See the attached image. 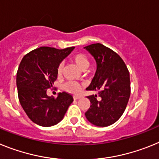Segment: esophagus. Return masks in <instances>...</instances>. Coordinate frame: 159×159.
Wrapping results in <instances>:
<instances>
[{
	"label": "esophagus",
	"mask_w": 159,
	"mask_h": 159,
	"mask_svg": "<svg viewBox=\"0 0 159 159\" xmlns=\"http://www.w3.org/2000/svg\"><path fill=\"white\" fill-rule=\"evenodd\" d=\"M73 99H75V100H76V99H80V96H79V95H74V96H73Z\"/></svg>",
	"instance_id": "esophagus-1"
}]
</instances>
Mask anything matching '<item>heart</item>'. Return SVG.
Listing matches in <instances>:
<instances>
[{"label": "heart", "mask_w": 159, "mask_h": 159, "mask_svg": "<svg viewBox=\"0 0 159 159\" xmlns=\"http://www.w3.org/2000/svg\"><path fill=\"white\" fill-rule=\"evenodd\" d=\"M72 60L75 62V64L78 66V67L82 71H86L90 65V61L88 59V57L84 54H75L72 57ZM64 63H60L58 66V68H57V73L58 75H60L62 74L63 70H64ZM64 88L67 90L68 92H71V93H78L81 89L80 84H78L76 82H72V81H70V82L66 83L65 85H64Z\"/></svg>", "instance_id": "1"}]
</instances>
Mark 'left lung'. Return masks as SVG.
<instances>
[{"label": "left lung", "mask_w": 159, "mask_h": 159, "mask_svg": "<svg viewBox=\"0 0 159 159\" xmlns=\"http://www.w3.org/2000/svg\"><path fill=\"white\" fill-rule=\"evenodd\" d=\"M84 48L96 62L95 76L87 90L98 92L88 96L91 107L85 116L95 126L107 127L116 123L127 107L130 95V74L121 57L111 49L99 43Z\"/></svg>", "instance_id": "left-lung-1"}]
</instances>
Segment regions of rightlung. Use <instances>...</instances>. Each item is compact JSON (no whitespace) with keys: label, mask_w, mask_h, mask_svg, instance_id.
<instances>
[{"label":"right lung","mask_w":159,"mask_h":159,"mask_svg":"<svg viewBox=\"0 0 159 159\" xmlns=\"http://www.w3.org/2000/svg\"><path fill=\"white\" fill-rule=\"evenodd\" d=\"M74 48L40 47L25 55L20 64L16 73L19 101L29 119L41 127L60 123L73 102L68 93H59L54 99L46 91L57 80L59 64Z\"/></svg>","instance_id":"add662e5"}]
</instances>
